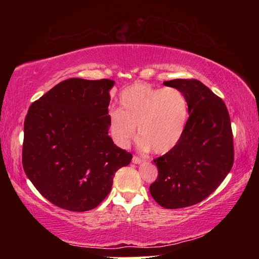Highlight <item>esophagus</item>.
Listing matches in <instances>:
<instances>
[{"label": "esophagus", "instance_id": "1", "mask_svg": "<svg viewBox=\"0 0 259 259\" xmlns=\"http://www.w3.org/2000/svg\"><path fill=\"white\" fill-rule=\"evenodd\" d=\"M142 162H144V160L140 159V157H138V156H134L133 157V163L140 164V163H142Z\"/></svg>", "mask_w": 259, "mask_h": 259}]
</instances>
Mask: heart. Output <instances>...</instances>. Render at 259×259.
I'll use <instances>...</instances> for the list:
<instances>
[{"mask_svg": "<svg viewBox=\"0 0 259 259\" xmlns=\"http://www.w3.org/2000/svg\"><path fill=\"white\" fill-rule=\"evenodd\" d=\"M188 103L175 87L157 88L135 83L120 95V109L108 115L112 137L121 147H128L137 136L140 147L164 154L177 146L187 123Z\"/></svg>", "mask_w": 259, "mask_h": 259, "instance_id": "heart-1", "label": "heart"}]
</instances>
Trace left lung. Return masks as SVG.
Listing matches in <instances>:
<instances>
[{
    "instance_id": "left-lung-1",
    "label": "left lung",
    "mask_w": 259,
    "mask_h": 259,
    "mask_svg": "<svg viewBox=\"0 0 259 259\" xmlns=\"http://www.w3.org/2000/svg\"><path fill=\"white\" fill-rule=\"evenodd\" d=\"M163 84L183 91L190 116L177 146L154 160L159 175L150 192L161 207L185 208L207 199L231 171V119L224 102L202 82L176 78Z\"/></svg>"
}]
</instances>
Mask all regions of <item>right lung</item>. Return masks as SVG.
Here are the masks:
<instances>
[{"instance_id": "obj_1", "label": "right lung", "mask_w": 259, "mask_h": 259, "mask_svg": "<svg viewBox=\"0 0 259 259\" xmlns=\"http://www.w3.org/2000/svg\"><path fill=\"white\" fill-rule=\"evenodd\" d=\"M114 83L68 78L30 105L23 166L35 188L57 207L78 212L96 208L111 192L115 172L133 159L108 136Z\"/></svg>"}]
</instances>
